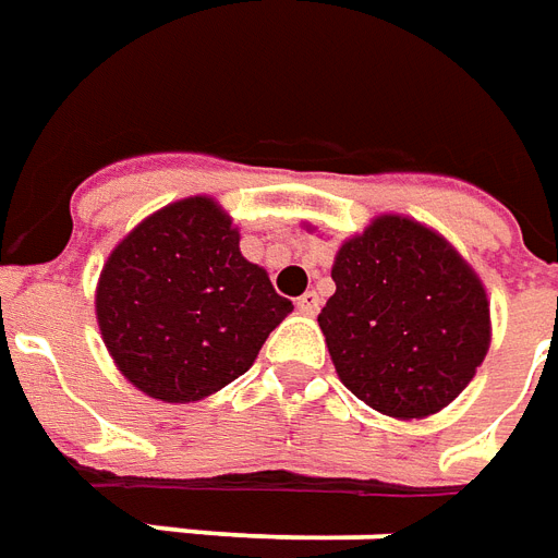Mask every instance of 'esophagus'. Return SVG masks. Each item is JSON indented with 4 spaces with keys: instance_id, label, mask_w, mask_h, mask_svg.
Here are the masks:
<instances>
[{
    "instance_id": "esophagus-1",
    "label": "esophagus",
    "mask_w": 558,
    "mask_h": 558,
    "mask_svg": "<svg viewBox=\"0 0 558 558\" xmlns=\"http://www.w3.org/2000/svg\"><path fill=\"white\" fill-rule=\"evenodd\" d=\"M298 310L303 312V315H318V310H322V298H318L315 291H306V294L298 300Z\"/></svg>"
}]
</instances>
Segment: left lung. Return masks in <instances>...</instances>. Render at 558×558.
Returning a JSON list of instances; mask_svg holds the SVG:
<instances>
[{"label":"left lung","instance_id":"obj_1","mask_svg":"<svg viewBox=\"0 0 558 558\" xmlns=\"http://www.w3.org/2000/svg\"><path fill=\"white\" fill-rule=\"evenodd\" d=\"M318 315L342 385L390 417L445 409L489 349V303L472 267L424 225L381 216L342 243Z\"/></svg>","mask_w":558,"mask_h":558}]
</instances>
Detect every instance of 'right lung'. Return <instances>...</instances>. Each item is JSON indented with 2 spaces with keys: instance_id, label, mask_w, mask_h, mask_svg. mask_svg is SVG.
<instances>
[{
  "instance_id": "add662e5",
  "label": "right lung",
  "mask_w": 558,
  "mask_h": 558,
  "mask_svg": "<svg viewBox=\"0 0 558 558\" xmlns=\"http://www.w3.org/2000/svg\"><path fill=\"white\" fill-rule=\"evenodd\" d=\"M291 300L240 255V234L209 197L159 209L113 248L96 294L98 327L146 397L195 402L258 357Z\"/></svg>"
}]
</instances>
